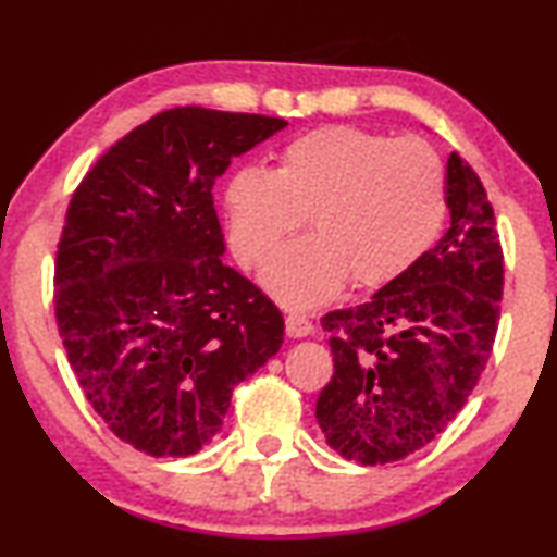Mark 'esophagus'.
Listing matches in <instances>:
<instances>
[{"label": "esophagus", "mask_w": 557, "mask_h": 557, "mask_svg": "<svg viewBox=\"0 0 557 557\" xmlns=\"http://www.w3.org/2000/svg\"><path fill=\"white\" fill-rule=\"evenodd\" d=\"M311 332H314V324H311L307 317H301V314H288L286 317V334L292 339L309 337Z\"/></svg>", "instance_id": "34e87169"}]
</instances>
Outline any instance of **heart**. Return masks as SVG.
Wrapping results in <instances>:
<instances>
[{"label": "heart", "instance_id": "heart-1", "mask_svg": "<svg viewBox=\"0 0 557 557\" xmlns=\"http://www.w3.org/2000/svg\"><path fill=\"white\" fill-rule=\"evenodd\" d=\"M446 212L444 164L421 139L326 126L294 139L276 172L246 166L225 189L235 258L258 269L309 218L263 271V284L296 309L332 299L342 284L380 288L431 248Z\"/></svg>", "mask_w": 557, "mask_h": 557}]
</instances>
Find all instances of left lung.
Listing matches in <instances>:
<instances>
[{"instance_id":"obj_1","label":"left lung","mask_w":557,"mask_h":557,"mask_svg":"<svg viewBox=\"0 0 557 557\" xmlns=\"http://www.w3.org/2000/svg\"><path fill=\"white\" fill-rule=\"evenodd\" d=\"M451 227L406 273L322 317L334 375L317 400L326 444L362 467L431 444L459 416L492 355L505 263L476 172L446 162Z\"/></svg>"}]
</instances>
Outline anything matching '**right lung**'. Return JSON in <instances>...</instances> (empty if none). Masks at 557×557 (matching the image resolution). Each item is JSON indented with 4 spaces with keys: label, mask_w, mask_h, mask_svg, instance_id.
I'll return each instance as SVG.
<instances>
[{
    "label": "right lung",
    "mask_w": 557,
    "mask_h": 557,
    "mask_svg": "<svg viewBox=\"0 0 557 557\" xmlns=\"http://www.w3.org/2000/svg\"><path fill=\"white\" fill-rule=\"evenodd\" d=\"M284 126L200 106L162 111L113 144L67 205L58 330L83 395L136 451H200L233 387L281 349V311L220 258L212 185Z\"/></svg>",
    "instance_id": "add662e5"
}]
</instances>
